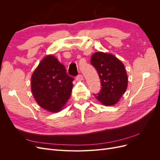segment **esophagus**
<instances>
[{"mask_svg": "<svg viewBox=\"0 0 160 160\" xmlns=\"http://www.w3.org/2000/svg\"><path fill=\"white\" fill-rule=\"evenodd\" d=\"M83 75H78L76 77V79L77 81H79L83 80Z\"/></svg>", "mask_w": 160, "mask_h": 160, "instance_id": "esophagus-1", "label": "esophagus"}]
</instances>
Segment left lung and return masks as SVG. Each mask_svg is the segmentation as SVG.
<instances>
[{"instance_id":"left-lung-1","label":"left lung","mask_w":160,"mask_h":160,"mask_svg":"<svg viewBox=\"0 0 160 160\" xmlns=\"http://www.w3.org/2000/svg\"><path fill=\"white\" fill-rule=\"evenodd\" d=\"M91 63L101 80V91L95 97L104 105L116 104L128 88V75L123 62L113 55L96 52L91 57Z\"/></svg>"}]
</instances>
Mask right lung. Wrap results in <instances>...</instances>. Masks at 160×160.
<instances>
[{"instance_id":"right-lung-1","label":"right lung","mask_w":160,"mask_h":160,"mask_svg":"<svg viewBox=\"0 0 160 160\" xmlns=\"http://www.w3.org/2000/svg\"><path fill=\"white\" fill-rule=\"evenodd\" d=\"M73 80L57 58L47 55L31 76V91L42 108L50 112H58L70 98Z\"/></svg>"}]
</instances>
